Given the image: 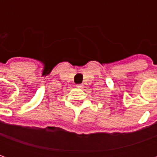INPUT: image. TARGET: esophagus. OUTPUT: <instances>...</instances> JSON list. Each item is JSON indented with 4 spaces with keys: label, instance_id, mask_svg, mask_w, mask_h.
I'll list each match as a JSON object with an SVG mask.
<instances>
[{
    "label": "esophagus",
    "instance_id": "34e87169",
    "mask_svg": "<svg viewBox=\"0 0 157 157\" xmlns=\"http://www.w3.org/2000/svg\"><path fill=\"white\" fill-rule=\"evenodd\" d=\"M76 87H79V88H81V87H82V86L81 85V84H78V85H76Z\"/></svg>",
    "mask_w": 157,
    "mask_h": 157
}]
</instances>
